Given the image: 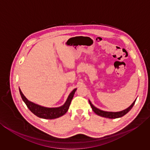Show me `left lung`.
Returning a JSON list of instances; mask_svg holds the SVG:
<instances>
[{
    "label": "left lung",
    "mask_w": 150,
    "mask_h": 150,
    "mask_svg": "<svg viewBox=\"0 0 150 150\" xmlns=\"http://www.w3.org/2000/svg\"><path fill=\"white\" fill-rule=\"evenodd\" d=\"M136 99L134 101L132 105L128 107L127 108H126L125 110H123L122 111H119V112H108V111H105L103 110H100V109L98 108L95 107L92 103H91V101L88 100V102L90 103V105L92 108L93 110L95 112L96 114V115L100 116H103V117H105V118H120L122 116H123L128 112L130 111L132 108L133 107V106L135 104Z\"/></svg>",
    "instance_id": "8db88e82"
}]
</instances>
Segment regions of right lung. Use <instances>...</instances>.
I'll list each match as a JSON object with an SVG mask.
<instances>
[{
    "mask_svg": "<svg viewBox=\"0 0 150 150\" xmlns=\"http://www.w3.org/2000/svg\"><path fill=\"white\" fill-rule=\"evenodd\" d=\"M76 90H77V88H74V89L70 93L67 98V100L65 101V103L63 104L62 106H59V107L49 108L39 105H38V104H35L32 102V101L29 100L28 98H26V96L24 95V94L22 93L21 90H20V88H19L20 94V95H21L22 100H23L25 104L26 105L27 107L29 108V110L31 111L33 114H34L35 116H37L38 117L44 119H55L64 115L67 112L68 109H69L71 102V100L73 99V96H74V94Z\"/></svg>",
    "mask_w": 150,
    "mask_h": 150,
    "instance_id": "1",
    "label": "right lung"
}]
</instances>
